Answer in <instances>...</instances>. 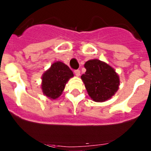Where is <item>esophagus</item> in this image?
<instances>
[{
    "mask_svg": "<svg viewBox=\"0 0 151 151\" xmlns=\"http://www.w3.org/2000/svg\"><path fill=\"white\" fill-rule=\"evenodd\" d=\"M74 73H75V75L76 76H80V70H78V69H76V70H75V71H74Z\"/></svg>",
    "mask_w": 151,
    "mask_h": 151,
    "instance_id": "34e87169",
    "label": "esophagus"
}]
</instances>
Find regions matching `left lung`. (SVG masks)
<instances>
[{
	"instance_id": "obj_1",
	"label": "left lung",
	"mask_w": 151,
	"mask_h": 151,
	"mask_svg": "<svg viewBox=\"0 0 151 151\" xmlns=\"http://www.w3.org/2000/svg\"><path fill=\"white\" fill-rule=\"evenodd\" d=\"M86 72L81 76L90 97L95 102H104L116 93L119 76L115 69L106 63L97 59L85 63Z\"/></svg>"
}]
</instances>
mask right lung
<instances>
[{
	"label": "right lung",
	"instance_id": "add662e5",
	"mask_svg": "<svg viewBox=\"0 0 151 151\" xmlns=\"http://www.w3.org/2000/svg\"><path fill=\"white\" fill-rule=\"evenodd\" d=\"M74 76L69 66L60 61H57L45 72L41 77V91L44 95L56 100L62 94L69 78Z\"/></svg>",
	"mask_w": 151,
	"mask_h": 151
}]
</instances>
